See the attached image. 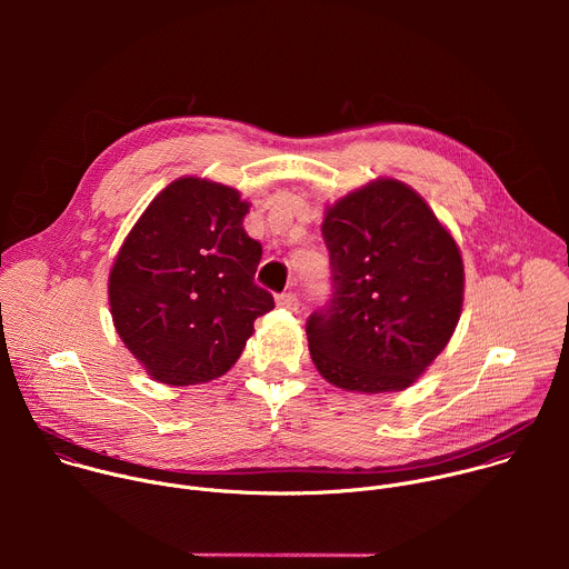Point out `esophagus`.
Instances as JSON below:
<instances>
[{
  "mask_svg": "<svg viewBox=\"0 0 569 569\" xmlns=\"http://www.w3.org/2000/svg\"><path fill=\"white\" fill-rule=\"evenodd\" d=\"M277 303H279L281 308L292 310V312H297V308H299V299H297L295 292H283V295H279V297H277Z\"/></svg>",
  "mask_w": 569,
  "mask_h": 569,
  "instance_id": "esophagus-1",
  "label": "esophagus"
}]
</instances>
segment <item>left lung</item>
I'll list each match as a JSON object with an SVG mask.
<instances>
[{"label": "left lung", "instance_id": "8db88e82", "mask_svg": "<svg viewBox=\"0 0 569 569\" xmlns=\"http://www.w3.org/2000/svg\"><path fill=\"white\" fill-rule=\"evenodd\" d=\"M333 299L308 317V349L331 385L382 393L419 380L450 342L463 261L448 227L405 182L378 178L323 209Z\"/></svg>", "mask_w": 569, "mask_h": 569}]
</instances>
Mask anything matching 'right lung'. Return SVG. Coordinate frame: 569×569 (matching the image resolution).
Wrapping results in <instances>:
<instances>
[{"label": "right lung", "instance_id": "add662e5", "mask_svg": "<svg viewBox=\"0 0 569 569\" xmlns=\"http://www.w3.org/2000/svg\"><path fill=\"white\" fill-rule=\"evenodd\" d=\"M250 202L233 187L184 176L128 231L108 277L114 329L164 385L224 376L274 308L254 283L261 246L242 229Z\"/></svg>", "mask_w": 569, "mask_h": 569}]
</instances>
